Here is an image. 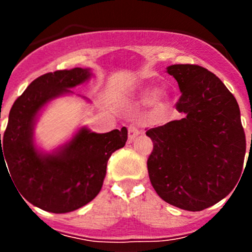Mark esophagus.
<instances>
[{"label": "esophagus", "instance_id": "34e87169", "mask_svg": "<svg viewBox=\"0 0 252 252\" xmlns=\"http://www.w3.org/2000/svg\"><path fill=\"white\" fill-rule=\"evenodd\" d=\"M139 133H140L139 127H137L136 125L131 124L130 126H128V141H133L135 137H136Z\"/></svg>", "mask_w": 252, "mask_h": 252}]
</instances>
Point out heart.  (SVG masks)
I'll return each instance as SVG.
<instances>
[{"label": "heart", "instance_id": "1", "mask_svg": "<svg viewBox=\"0 0 252 252\" xmlns=\"http://www.w3.org/2000/svg\"><path fill=\"white\" fill-rule=\"evenodd\" d=\"M141 102L145 104L153 103L154 108L157 111H159V112H161V111H164L166 107H168L169 98L166 93H157V91L154 90V88H148V90H145L142 92Z\"/></svg>", "mask_w": 252, "mask_h": 252}]
</instances>
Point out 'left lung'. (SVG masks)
I'll return each instance as SVG.
<instances>
[{"label":"left lung","instance_id":"1","mask_svg":"<svg viewBox=\"0 0 252 252\" xmlns=\"http://www.w3.org/2000/svg\"><path fill=\"white\" fill-rule=\"evenodd\" d=\"M166 72L182 92L175 103L182 119L150 128L154 149L149 178L162 201L186 211H203L239 183L246 137L237 101L221 79L194 64Z\"/></svg>","mask_w":252,"mask_h":252}]
</instances>
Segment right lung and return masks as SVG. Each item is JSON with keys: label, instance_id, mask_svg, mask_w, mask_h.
I'll return each mask as SVG.
<instances>
[{"label": "right lung", "instance_id": "1", "mask_svg": "<svg viewBox=\"0 0 252 252\" xmlns=\"http://www.w3.org/2000/svg\"><path fill=\"white\" fill-rule=\"evenodd\" d=\"M90 77V69L83 68L40 75L11 107L2 142L0 133V171L7 162L11 180L22 198L48 212H72L90 203L101 190L110 157L127 141L126 127L106 133L82 127L54 153L43 154L35 146L39 111Z\"/></svg>", "mask_w": 252, "mask_h": 252}]
</instances>
